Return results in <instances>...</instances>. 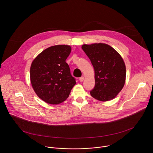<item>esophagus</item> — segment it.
Masks as SVG:
<instances>
[{
  "label": "esophagus",
  "instance_id": "esophagus-1",
  "mask_svg": "<svg viewBox=\"0 0 153 153\" xmlns=\"http://www.w3.org/2000/svg\"><path fill=\"white\" fill-rule=\"evenodd\" d=\"M84 79H85V77H84L83 76H82L81 77H80V78H79V80H80V82H83Z\"/></svg>",
  "mask_w": 153,
  "mask_h": 153
}]
</instances>
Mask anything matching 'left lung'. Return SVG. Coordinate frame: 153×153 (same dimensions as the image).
Here are the masks:
<instances>
[{"instance_id": "obj_1", "label": "left lung", "mask_w": 153, "mask_h": 153, "mask_svg": "<svg viewBox=\"0 0 153 153\" xmlns=\"http://www.w3.org/2000/svg\"><path fill=\"white\" fill-rule=\"evenodd\" d=\"M82 49L94 69L95 86L90 91L91 96L102 102L114 99L123 88L126 80V67L122 56L106 43L84 44Z\"/></svg>"}]
</instances>
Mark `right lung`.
<instances>
[{
	"mask_svg": "<svg viewBox=\"0 0 153 153\" xmlns=\"http://www.w3.org/2000/svg\"><path fill=\"white\" fill-rule=\"evenodd\" d=\"M71 51L70 45H59L42 51L30 67V81L37 96L52 105L66 100L76 85L65 60Z\"/></svg>",
	"mask_w": 153,
	"mask_h": 153,
	"instance_id": "add662e5",
	"label": "right lung"
}]
</instances>
